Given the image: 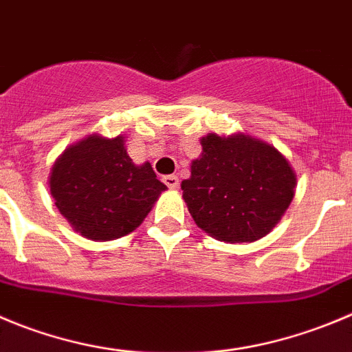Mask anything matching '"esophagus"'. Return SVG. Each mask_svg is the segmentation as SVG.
<instances>
[{
	"mask_svg": "<svg viewBox=\"0 0 352 352\" xmlns=\"http://www.w3.org/2000/svg\"><path fill=\"white\" fill-rule=\"evenodd\" d=\"M162 182L166 183L167 188H170V190H176L179 186L178 176H174V174H167V176H164Z\"/></svg>",
	"mask_w": 352,
	"mask_h": 352,
	"instance_id": "1",
	"label": "esophagus"
}]
</instances>
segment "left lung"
<instances>
[{"instance_id":"obj_1","label":"left lung","mask_w":352,"mask_h":352,"mask_svg":"<svg viewBox=\"0 0 352 352\" xmlns=\"http://www.w3.org/2000/svg\"><path fill=\"white\" fill-rule=\"evenodd\" d=\"M202 155L182 183L183 199L199 228L221 242H254L274 228L296 193L289 160L249 135L200 140Z\"/></svg>"}]
</instances>
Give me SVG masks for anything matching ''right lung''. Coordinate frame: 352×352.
Returning a JSON list of instances; mask_svg holds the SVG:
<instances>
[{"mask_svg": "<svg viewBox=\"0 0 352 352\" xmlns=\"http://www.w3.org/2000/svg\"><path fill=\"white\" fill-rule=\"evenodd\" d=\"M50 192L60 214L89 240H113L135 232L160 193L150 162L136 166L124 136H86L55 160Z\"/></svg>", "mask_w": 352, "mask_h": 352, "instance_id": "1", "label": "right lung"}]
</instances>
